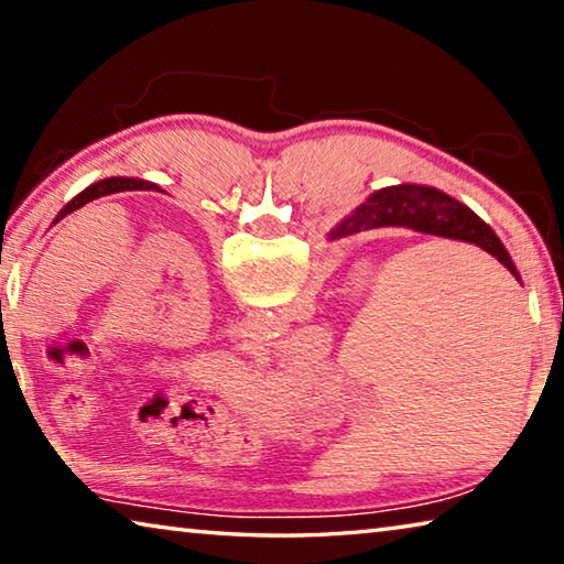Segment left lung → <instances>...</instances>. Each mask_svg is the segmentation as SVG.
Returning <instances> with one entry per match:
<instances>
[{
    "label": "left lung",
    "mask_w": 564,
    "mask_h": 564,
    "mask_svg": "<svg viewBox=\"0 0 564 564\" xmlns=\"http://www.w3.org/2000/svg\"><path fill=\"white\" fill-rule=\"evenodd\" d=\"M119 191H159L156 184H149L144 178H123V176H111V178H104L97 181V184H91L89 188H84L79 196H74L69 204H66L59 216L54 218V224H59L66 214L76 212V208H82L84 204L94 202V198H101V196H109V194H119Z\"/></svg>",
    "instance_id": "left-lung-1"
}]
</instances>
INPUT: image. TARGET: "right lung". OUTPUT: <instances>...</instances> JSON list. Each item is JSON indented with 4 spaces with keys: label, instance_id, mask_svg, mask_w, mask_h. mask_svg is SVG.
I'll use <instances>...</instances> for the list:
<instances>
[{
    "label": "right lung",
    "instance_id": "1",
    "mask_svg": "<svg viewBox=\"0 0 564 564\" xmlns=\"http://www.w3.org/2000/svg\"><path fill=\"white\" fill-rule=\"evenodd\" d=\"M383 226H403L413 228L417 234L455 238V241L480 246L482 251L495 256L520 281V273L514 269L510 253L505 251V246L495 236L492 228L480 216L473 214L470 208L431 186L400 184L376 191L366 204H360L348 218H343L328 238L336 241V238Z\"/></svg>",
    "mask_w": 564,
    "mask_h": 564
}]
</instances>
